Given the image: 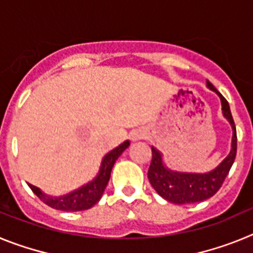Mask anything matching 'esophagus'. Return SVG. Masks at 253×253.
I'll return each instance as SVG.
<instances>
[{"label": "esophagus", "mask_w": 253, "mask_h": 253, "mask_svg": "<svg viewBox=\"0 0 253 253\" xmlns=\"http://www.w3.org/2000/svg\"><path fill=\"white\" fill-rule=\"evenodd\" d=\"M144 138V133L142 130H134L131 133V140H139Z\"/></svg>", "instance_id": "obj_1"}]
</instances>
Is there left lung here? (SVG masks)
Segmentation results:
<instances>
[{"mask_svg": "<svg viewBox=\"0 0 253 253\" xmlns=\"http://www.w3.org/2000/svg\"><path fill=\"white\" fill-rule=\"evenodd\" d=\"M207 86L220 97L223 115L229 122L232 130H233L232 148L229 154L222 161V163L210 172L187 173V172L171 171L169 169H167L166 165L163 163L161 152L152 147V161L148 169V180L152 187L158 193V195L173 204H191V203H199L211 198L223 185L228 172L233 165L234 158H236L237 131L229 104L223 97L222 93L219 92L209 81H207Z\"/></svg>", "mask_w": 253, "mask_h": 253, "instance_id": "obj_1", "label": "left lung"}]
</instances>
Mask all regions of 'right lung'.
<instances>
[{
	"label": "right lung",
	"instance_id": "add662e5",
	"mask_svg": "<svg viewBox=\"0 0 253 253\" xmlns=\"http://www.w3.org/2000/svg\"><path fill=\"white\" fill-rule=\"evenodd\" d=\"M129 140L123 142L120 146L114 148L102 158L101 166H100L99 173L90 181L88 184L84 185L80 189L75 190L72 193L66 194L63 196H49L44 194L39 187L34 185L28 184L29 187L33 190V193L44 203L53 209L63 210V211H80L92 208L96 203L101 199L105 191L107 182L110 180V173L113 169L114 163L119 158L120 154L129 147Z\"/></svg>",
	"mask_w": 253,
	"mask_h": 253
}]
</instances>
